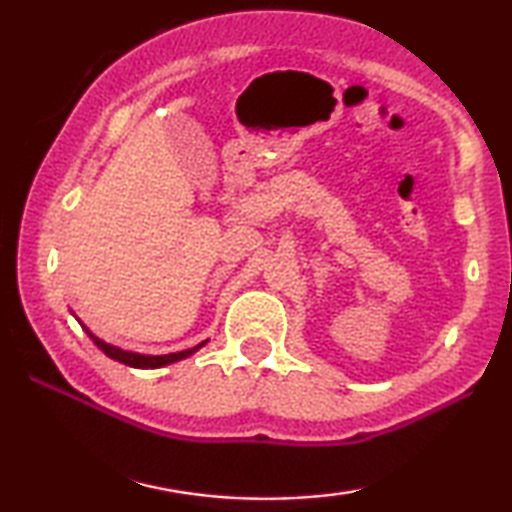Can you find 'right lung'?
Listing matches in <instances>:
<instances>
[{
  "mask_svg": "<svg viewBox=\"0 0 512 512\" xmlns=\"http://www.w3.org/2000/svg\"><path fill=\"white\" fill-rule=\"evenodd\" d=\"M72 316L76 318L74 311H72ZM76 320H79V318H76ZM79 323H81V320H79ZM81 327L85 329V334H88L90 339L94 341V345H97V348H99L101 352H106V357L115 359V361H119V363H124V366L142 368V370H149V368H162V366H169V363L183 361V359H187V357H192V354H196V352L201 350L203 345L207 343V341H203V343L194 345V348L183 350V352H169V354H140V352H131V350H121V348H117V345L106 343L103 339H99L97 334H92V332H90V327H85L83 323H81Z\"/></svg>",
  "mask_w": 512,
  "mask_h": 512,
  "instance_id": "obj_1",
  "label": "right lung"
}]
</instances>
